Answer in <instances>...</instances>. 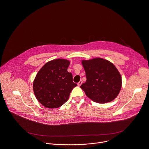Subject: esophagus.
I'll return each mask as SVG.
<instances>
[{"instance_id": "34e87169", "label": "esophagus", "mask_w": 149, "mask_h": 149, "mask_svg": "<svg viewBox=\"0 0 149 149\" xmlns=\"http://www.w3.org/2000/svg\"><path fill=\"white\" fill-rule=\"evenodd\" d=\"M82 83H83V81H82V80H80L79 83L77 84V85H78L79 86H80L82 84Z\"/></svg>"}]
</instances>
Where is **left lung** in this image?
I'll return each instance as SVG.
<instances>
[{
    "mask_svg": "<svg viewBox=\"0 0 149 149\" xmlns=\"http://www.w3.org/2000/svg\"><path fill=\"white\" fill-rule=\"evenodd\" d=\"M82 64L86 80L80 88L87 96L99 104L113 100L121 88V77L115 66L101 58L83 60Z\"/></svg>",
    "mask_w": 149,
    "mask_h": 149,
    "instance_id": "8db88e82",
    "label": "left lung"
}]
</instances>
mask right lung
<instances>
[{
    "label": "right lung",
    "instance_id": "add662e5",
    "mask_svg": "<svg viewBox=\"0 0 149 149\" xmlns=\"http://www.w3.org/2000/svg\"><path fill=\"white\" fill-rule=\"evenodd\" d=\"M70 61L56 59L48 61L38 72L33 89L38 101L48 108H57L68 101L77 84L68 72Z\"/></svg>",
    "mask_w": 149,
    "mask_h": 149
}]
</instances>
